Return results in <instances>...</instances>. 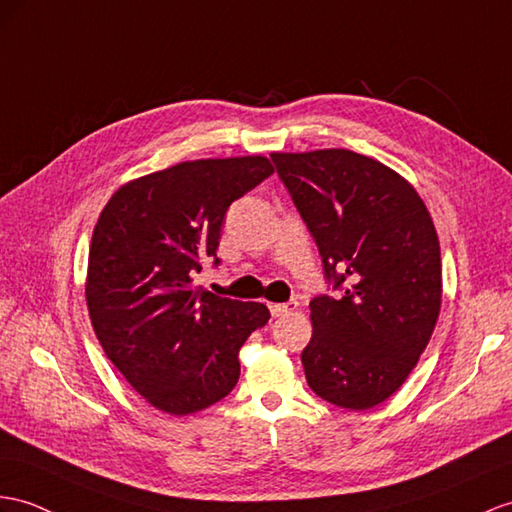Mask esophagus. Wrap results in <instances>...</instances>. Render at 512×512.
<instances>
[{
    "instance_id": "34e87169",
    "label": "esophagus",
    "mask_w": 512,
    "mask_h": 512,
    "mask_svg": "<svg viewBox=\"0 0 512 512\" xmlns=\"http://www.w3.org/2000/svg\"><path fill=\"white\" fill-rule=\"evenodd\" d=\"M269 310L273 317H284V315H291L297 310V302H286V304H269Z\"/></svg>"
}]
</instances>
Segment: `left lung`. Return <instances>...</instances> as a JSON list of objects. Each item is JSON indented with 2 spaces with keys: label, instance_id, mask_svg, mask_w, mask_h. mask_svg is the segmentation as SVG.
<instances>
[{
  "label": "left lung",
  "instance_id": "1",
  "mask_svg": "<svg viewBox=\"0 0 512 512\" xmlns=\"http://www.w3.org/2000/svg\"><path fill=\"white\" fill-rule=\"evenodd\" d=\"M336 297L310 302L302 352L321 400L367 410L415 369L441 310V247L426 204L400 173L350 149L273 152Z\"/></svg>",
  "mask_w": 512,
  "mask_h": 512
}]
</instances>
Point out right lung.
<instances>
[{"label":"right lung","mask_w":512,"mask_h":512,"mask_svg":"<svg viewBox=\"0 0 512 512\" xmlns=\"http://www.w3.org/2000/svg\"><path fill=\"white\" fill-rule=\"evenodd\" d=\"M273 173L265 156L178 162L115 191L99 215L86 306L110 363L147 404L191 415L223 400L241 376L239 350L269 308L195 286L217 258L234 199Z\"/></svg>","instance_id":"add662e5"}]
</instances>
